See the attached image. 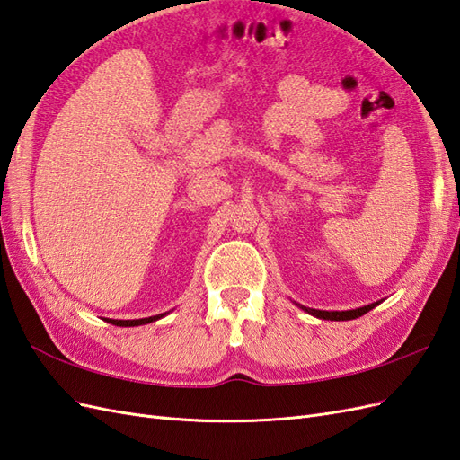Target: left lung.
<instances>
[{"instance_id": "8db88e82", "label": "left lung", "mask_w": 460, "mask_h": 460, "mask_svg": "<svg viewBox=\"0 0 460 460\" xmlns=\"http://www.w3.org/2000/svg\"><path fill=\"white\" fill-rule=\"evenodd\" d=\"M379 302L376 304H369V305H364V307H358V309H349V312H319V309H309V307H304L307 314H312L319 319H331V321H346V319H356V317H362L364 314H367L369 309H374Z\"/></svg>"}]
</instances>
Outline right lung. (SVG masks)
Here are the masks:
<instances>
[{"instance_id": "obj_1", "label": "right lung", "mask_w": 460, "mask_h": 460, "mask_svg": "<svg viewBox=\"0 0 460 460\" xmlns=\"http://www.w3.org/2000/svg\"><path fill=\"white\" fill-rule=\"evenodd\" d=\"M163 315H155V317H145V319H133V321H118V319H110L111 325H118V327H137V325H145V323H151L156 321Z\"/></svg>"}]
</instances>
